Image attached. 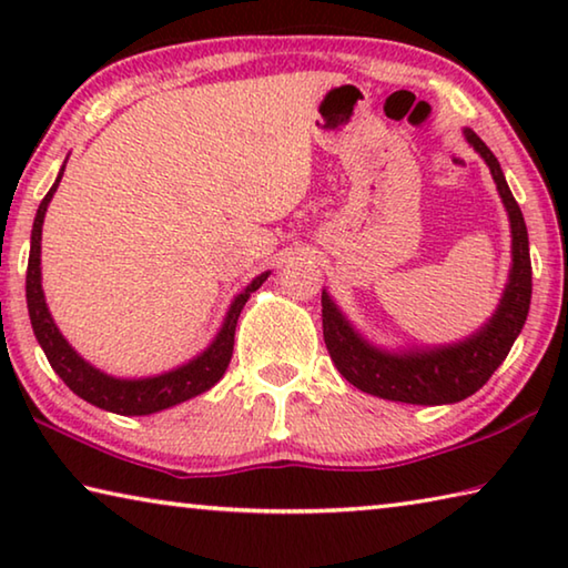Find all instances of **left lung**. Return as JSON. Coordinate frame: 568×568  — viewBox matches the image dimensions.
<instances>
[{"label": "left lung", "mask_w": 568, "mask_h": 568, "mask_svg": "<svg viewBox=\"0 0 568 568\" xmlns=\"http://www.w3.org/2000/svg\"><path fill=\"white\" fill-rule=\"evenodd\" d=\"M464 138L491 170L498 195L511 225V271L496 311L476 333L458 343L426 345V348L388 351L371 343L348 321L338 303L323 291V338L341 376L371 396L413 403V406H444L458 403L484 386L504 363L521 333L531 305V257L521 207L508 190L504 170L486 142L474 130Z\"/></svg>", "instance_id": "1"}]
</instances>
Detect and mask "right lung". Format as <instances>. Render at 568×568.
Segmentation results:
<instances>
[{
  "mask_svg": "<svg viewBox=\"0 0 568 568\" xmlns=\"http://www.w3.org/2000/svg\"><path fill=\"white\" fill-rule=\"evenodd\" d=\"M64 165L60 168V175H57L54 185L40 203V210H37L32 225L30 263H27V307H30L32 331L37 335V341H40L54 373L67 383V388L77 393L82 400H88L102 410L120 413V416H150V413L172 408L182 400H190L200 396V393L210 390L225 376L227 363L233 358L235 325L240 318V311H243V305L247 303L250 293H255L257 287L267 281L271 271L253 277V281L245 285V291H240L233 297V303H230L223 318V325H220L217 335L210 341L207 348L203 353H197L195 358H190L187 363L178 365V368L145 378H118L94 368L90 361H84L82 355L67 343L60 328H57L42 291V225L47 207H50L54 192L60 187Z\"/></svg>",
  "mask_w": 568,
  "mask_h": 568,
  "instance_id": "add662e5",
  "label": "right lung"
}]
</instances>
